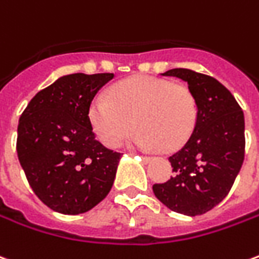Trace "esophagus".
Here are the masks:
<instances>
[{
  "mask_svg": "<svg viewBox=\"0 0 259 259\" xmlns=\"http://www.w3.org/2000/svg\"><path fill=\"white\" fill-rule=\"evenodd\" d=\"M142 160H143V162H146V164H147V162H150V161H151V157H147V155H143Z\"/></svg>",
  "mask_w": 259,
  "mask_h": 259,
  "instance_id": "esophagus-1",
  "label": "esophagus"
}]
</instances>
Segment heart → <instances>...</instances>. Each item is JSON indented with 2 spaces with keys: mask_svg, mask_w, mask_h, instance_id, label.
Instances as JSON below:
<instances>
[{
  "mask_svg": "<svg viewBox=\"0 0 259 259\" xmlns=\"http://www.w3.org/2000/svg\"><path fill=\"white\" fill-rule=\"evenodd\" d=\"M198 105L189 88L154 77H132L99 95L90 106V120L101 142L117 147L133 127L132 143L140 148H180L192 135Z\"/></svg>",
  "mask_w": 259,
  "mask_h": 259,
  "instance_id": "obj_1",
  "label": "heart"
}]
</instances>
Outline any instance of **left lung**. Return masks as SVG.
Listing matches in <instances>:
<instances>
[{"instance_id":"8db88e82","label":"left lung","mask_w":259,"mask_h":259,"mask_svg":"<svg viewBox=\"0 0 259 259\" xmlns=\"http://www.w3.org/2000/svg\"><path fill=\"white\" fill-rule=\"evenodd\" d=\"M161 75L185 81L196 99L198 117L185 146L168 158L175 175L153 185V192L171 210L203 214L227 196L241 169L244 113L231 92L213 77L188 68Z\"/></svg>"}]
</instances>
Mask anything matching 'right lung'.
I'll list each match as a JSON object with an SVG mask.
<instances>
[{
	"mask_svg": "<svg viewBox=\"0 0 259 259\" xmlns=\"http://www.w3.org/2000/svg\"><path fill=\"white\" fill-rule=\"evenodd\" d=\"M113 74H68L36 94L19 117L16 151L30 188L52 210L79 214L106 198L122 154L95 139L90 106Z\"/></svg>",
	"mask_w": 259,
	"mask_h": 259,
	"instance_id": "right-lung-1",
	"label": "right lung"
}]
</instances>
